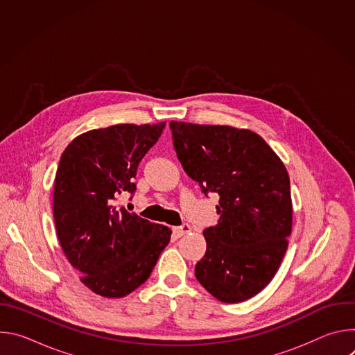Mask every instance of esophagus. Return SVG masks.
Instances as JSON below:
<instances>
[{
    "label": "esophagus",
    "instance_id": "34e87169",
    "mask_svg": "<svg viewBox=\"0 0 355 355\" xmlns=\"http://www.w3.org/2000/svg\"><path fill=\"white\" fill-rule=\"evenodd\" d=\"M189 232H191V226L187 225V223H184L182 226L173 227V233H174L175 237H181V236H184V234H187V233H189Z\"/></svg>",
    "mask_w": 355,
    "mask_h": 355
}]
</instances>
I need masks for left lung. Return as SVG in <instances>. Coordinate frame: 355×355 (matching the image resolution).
Listing matches in <instances>:
<instances>
[{"label":"left lung","instance_id":"left-lung-1","mask_svg":"<svg viewBox=\"0 0 355 355\" xmlns=\"http://www.w3.org/2000/svg\"><path fill=\"white\" fill-rule=\"evenodd\" d=\"M177 157L205 193H219L216 226L195 277L212 296L239 303L277 274L292 232V199L282 160L256 132L229 125L170 122Z\"/></svg>","mask_w":355,"mask_h":355}]
</instances>
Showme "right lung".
I'll use <instances>...</instances> for the list:
<instances>
[{"label": "right lung", "mask_w": 355, "mask_h": 355, "mask_svg": "<svg viewBox=\"0 0 355 355\" xmlns=\"http://www.w3.org/2000/svg\"><path fill=\"white\" fill-rule=\"evenodd\" d=\"M166 122L119 123L78 135L55 178L53 218L64 256L80 281L104 297H123L146 282L171 230L118 205L133 192L137 166Z\"/></svg>", "instance_id": "1"}]
</instances>
